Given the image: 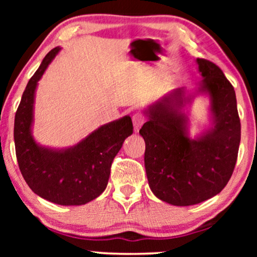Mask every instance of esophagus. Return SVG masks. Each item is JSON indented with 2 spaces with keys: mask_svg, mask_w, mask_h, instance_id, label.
I'll use <instances>...</instances> for the list:
<instances>
[{
  "mask_svg": "<svg viewBox=\"0 0 257 257\" xmlns=\"http://www.w3.org/2000/svg\"><path fill=\"white\" fill-rule=\"evenodd\" d=\"M132 120H133V125H135V130H136V131H138V130L142 127V125L144 124V122L146 121V118L143 113L138 112V113L133 114Z\"/></svg>",
  "mask_w": 257,
  "mask_h": 257,
  "instance_id": "1",
  "label": "esophagus"
}]
</instances>
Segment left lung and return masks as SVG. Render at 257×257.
Listing matches in <instances>:
<instances>
[{
  "instance_id": "obj_1",
  "label": "left lung",
  "mask_w": 257,
  "mask_h": 257,
  "mask_svg": "<svg viewBox=\"0 0 257 257\" xmlns=\"http://www.w3.org/2000/svg\"><path fill=\"white\" fill-rule=\"evenodd\" d=\"M203 77L201 90L212 101L214 128L201 139L186 136L185 115L177 101L182 90L164 97L150 108L140 128L145 140V168L151 191L174 206H192L216 195L229 181L241 139L236 96L215 63L196 59Z\"/></svg>"
}]
</instances>
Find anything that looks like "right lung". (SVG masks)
Here are the masks:
<instances>
[{"instance_id":"right-lung-1","label":"right lung","mask_w":257,"mask_h":257,"mask_svg":"<svg viewBox=\"0 0 257 257\" xmlns=\"http://www.w3.org/2000/svg\"><path fill=\"white\" fill-rule=\"evenodd\" d=\"M59 48L45 56L31 77L17 107L14 125L16 158L31 191L62 206L85 205L105 191L111 165L122 143L133 132L128 115L101 126L78 145L63 151L40 147L30 133L37 82Z\"/></svg>"}]
</instances>
